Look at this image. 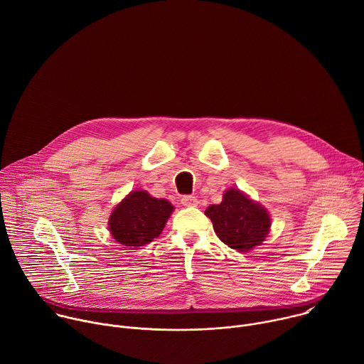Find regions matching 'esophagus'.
Wrapping results in <instances>:
<instances>
[{
  "label": "esophagus",
  "mask_w": 364,
  "mask_h": 364,
  "mask_svg": "<svg viewBox=\"0 0 364 364\" xmlns=\"http://www.w3.org/2000/svg\"><path fill=\"white\" fill-rule=\"evenodd\" d=\"M181 203L187 207H196L198 204V200L194 196H183Z\"/></svg>",
  "instance_id": "esophagus-1"
}]
</instances>
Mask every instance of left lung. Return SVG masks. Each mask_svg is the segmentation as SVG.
Segmentation results:
<instances>
[{
  "instance_id": "left-lung-1",
  "label": "left lung",
  "mask_w": 364,
  "mask_h": 364,
  "mask_svg": "<svg viewBox=\"0 0 364 364\" xmlns=\"http://www.w3.org/2000/svg\"><path fill=\"white\" fill-rule=\"evenodd\" d=\"M204 215L212 220L219 239L239 252H249L261 245L271 228L265 207L250 200L239 188L226 190L222 203L207 207Z\"/></svg>"
}]
</instances>
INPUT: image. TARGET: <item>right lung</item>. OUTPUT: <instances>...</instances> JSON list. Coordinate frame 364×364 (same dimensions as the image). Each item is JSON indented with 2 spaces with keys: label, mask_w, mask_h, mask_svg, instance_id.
<instances>
[{
  "label": "right lung",
  "mask_w": 364,
  "mask_h": 364,
  "mask_svg": "<svg viewBox=\"0 0 364 364\" xmlns=\"http://www.w3.org/2000/svg\"><path fill=\"white\" fill-rule=\"evenodd\" d=\"M173 210L166 198L152 197L145 190L131 191L111 213V235L124 246H144L161 235Z\"/></svg>",
  "instance_id": "obj_1"
}]
</instances>
